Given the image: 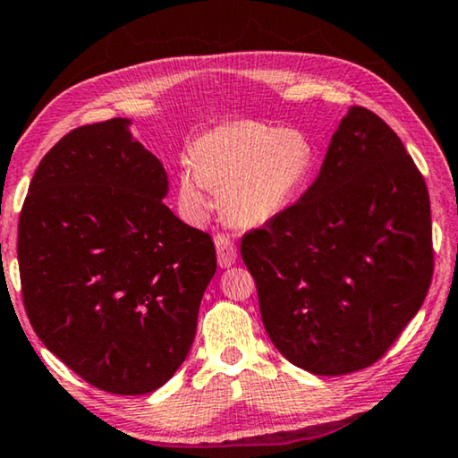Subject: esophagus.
<instances>
[{"label":"esophagus","instance_id":"esophagus-1","mask_svg":"<svg viewBox=\"0 0 458 458\" xmlns=\"http://www.w3.org/2000/svg\"><path fill=\"white\" fill-rule=\"evenodd\" d=\"M215 245H216V258H218V267L221 268H229L231 264H235L237 260V250L235 243L229 235L218 233L215 237Z\"/></svg>","mask_w":458,"mask_h":458}]
</instances>
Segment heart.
<instances>
[{
    "label": "heart",
    "mask_w": 458,
    "mask_h": 458,
    "mask_svg": "<svg viewBox=\"0 0 458 458\" xmlns=\"http://www.w3.org/2000/svg\"><path fill=\"white\" fill-rule=\"evenodd\" d=\"M318 152L295 128L227 122L204 131L190 148V167L177 175L183 215L200 223L213 210L208 188L221 190L225 216L235 225H264L284 213L316 169Z\"/></svg>",
    "instance_id": "b5f03b06"
}]
</instances>
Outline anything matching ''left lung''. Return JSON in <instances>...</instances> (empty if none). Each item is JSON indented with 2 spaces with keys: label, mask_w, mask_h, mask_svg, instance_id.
<instances>
[{
  "label": "left lung",
  "mask_w": 458,
  "mask_h": 458,
  "mask_svg": "<svg viewBox=\"0 0 458 458\" xmlns=\"http://www.w3.org/2000/svg\"><path fill=\"white\" fill-rule=\"evenodd\" d=\"M242 258L264 328L293 366L318 376L372 366L432 283L426 182L380 117L351 107L316 182L242 237Z\"/></svg>",
  "instance_id": "1"
}]
</instances>
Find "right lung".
<instances>
[{"label":"right lung","instance_id":"1","mask_svg":"<svg viewBox=\"0 0 458 458\" xmlns=\"http://www.w3.org/2000/svg\"><path fill=\"white\" fill-rule=\"evenodd\" d=\"M130 125H82L43 157L20 213L18 264L45 347L92 386L147 394L188 357L216 254L165 207L167 171Z\"/></svg>","mask_w":458,"mask_h":458}]
</instances>
